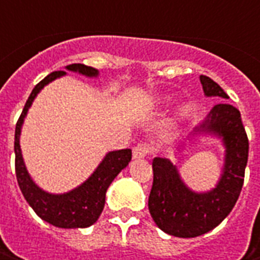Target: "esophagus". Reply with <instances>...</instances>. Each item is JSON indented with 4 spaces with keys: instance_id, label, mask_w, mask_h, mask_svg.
Returning a JSON list of instances; mask_svg holds the SVG:
<instances>
[{
    "instance_id": "obj_1",
    "label": "esophagus",
    "mask_w": 260,
    "mask_h": 260,
    "mask_svg": "<svg viewBox=\"0 0 260 260\" xmlns=\"http://www.w3.org/2000/svg\"><path fill=\"white\" fill-rule=\"evenodd\" d=\"M149 153H152V147L149 145H146V143H139L133 149V157L135 159H143Z\"/></svg>"
}]
</instances>
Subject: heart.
Instances as JSON below:
<instances>
[{
  "label": "heart",
  "mask_w": 260,
  "mask_h": 260,
  "mask_svg": "<svg viewBox=\"0 0 260 260\" xmlns=\"http://www.w3.org/2000/svg\"><path fill=\"white\" fill-rule=\"evenodd\" d=\"M192 111H194V107L192 104H189V103H186L182 107H179V110H178V120H181V121H185V120H188L191 115H192Z\"/></svg>",
  "instance_id": "1"
}]
</instances>
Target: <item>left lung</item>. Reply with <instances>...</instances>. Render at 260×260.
<instances>
[{"label": "left lung", "mask_w": 260, "mask_h": 260, "mask_svg": "<svg viewBox=\"0 0 260 260\" xmlns=\"http://www.w3.org/2000/svg\"><path fill=\"white\" fill-rule=\"evenodd\" d=\"M205 96L229 98L211 78L200 76ZM215 137L224 147V165L213 189L197 192L185 184L176 165L166 157L153 159V185L149 195V211L156 225L175 237H197L220 224L240 195L249 156V140L240 111L221 101L188 136L178 150L195 143L197 137Z\"/></svg>", "instance_id": "left-lung-1"}]
</instances>
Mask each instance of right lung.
Wrapping results in <instances>:
<instances>
[{"mask_svg":"<svg viewBox=\"0 0 260 260\" xmlns=\"http://www.w3.org/2000/svg\"><path fill=\"white\" fill-rule=\"evenodd\" d=\"M66 71L76 72L79 75L88 76V78H96L100 75L98 69L82 65V63L68 65ZM65 75V71L52 72L50 75L46 76L43 81H40L35 86V89L28 96L24 108H23V113L15 124V175H17V182L24 195L25 201L42 220H45L46 223L59 227V229H85V227L94 224L98 220L100 214L103 213L107 189L114 181L115 176L120 174L132 160V150L121 149V150L108 152L104 156V159L101 160V164L96 166V169L86 181L63 194L47 192L31 179V176L25 168L23 153H21V146H20L21 127L24 123L25 115L28 113V108L31 107L37 94L47 84Z\"/></svg>","mask_w":260,"mask_h":260,"instance_id":"1","label":"right lung"}]
</instances>
